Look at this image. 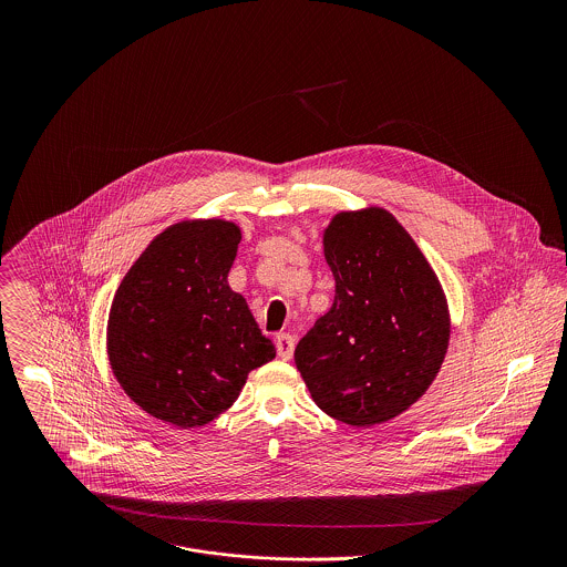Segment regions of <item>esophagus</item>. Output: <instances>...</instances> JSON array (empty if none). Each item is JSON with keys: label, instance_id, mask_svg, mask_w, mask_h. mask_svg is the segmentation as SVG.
Segmentation results:
<instances>
[{"label": "esophagus", "instance_id": "esophagus-1", "mask_svg": "<svg viewBox=\"0 0 567 567\" xmlns=\"http://www.w3.org/2000/svg\"><path fill=\"white\" fill-rule=\"evenodd\" d=\"M275 342H277L279 358H281V360H290L292 353H295V338H292L290 333H279Z\"/></svg>", "mask_w": 567, "mask_h": 567}]
</instances>
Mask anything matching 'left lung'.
Instances as JSON below:
<instances>
[{
    "label": "left lung",
    "mask_w": 567,
    "mask_h": 567,
    "mask_svg": "<svg viewBox=\"0 0 567 567\" xmlns=\"http://www.w3.org/2000/svg\"><path fill=\"white\" fill-rule=\"evenodd\" d=\"M333 303L299 340L295 364L324 414L386 423L419 402L450 347L443 286L384 207L338 212L323 231Z\"/></svg>",
    "instance_id": "left-lung-1"
}]
</instances>
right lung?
Wrapping results in <instances>:
<instances>
[{"instance_id": "add662e5", "label": "right lung", "mask_w": 567, "mask_h": 567, "mask_svg": "<svg viewBox=\"0 0 567 567\" xmlns=\"http://www.w3.org/2000/svg\"><path fill=\"white\" fill-rule=\"evenodd\" d=\"M240 240L236 223L181 220L146 246L111 303L115 380L142 410L185 430L218 419L277 353L227 281Z\"/></svg>"}]
</instances>
